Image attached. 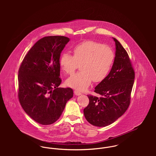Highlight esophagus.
Listing matches in <instances>:
<instances>
[{
  "label": "esophagus",
  "mask_w": 156,
  "mask_h": 156,
  "mask_svg": "<svg viewBox=\"0 0 156 156\" xmlns=\"http://www.w3.org/2000/svg\"><path fill=\"white\" fill-rule=\"evenodd\" d=\"M74 94H75L76 95H79L81 94V92H80V91H79L78 90H74Z\"/></svg>",
  "instance_id": "1"
}]
</instances>
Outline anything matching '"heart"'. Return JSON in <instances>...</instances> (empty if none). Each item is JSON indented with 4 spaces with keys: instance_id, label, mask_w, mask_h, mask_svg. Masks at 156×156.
<instances>
[{
    "instance_id": "obj_1",
    "label": "heart",
    "mask_w": 156,
    "mask_h": 156,
    "mask_svg": "<svg viewBox=\"0 0 156 156\" xmlns=\"http://www.w3.org/2000/svg\"><path fill=\"white\" fill-rule=\"evenodd\" d=\"M73 56L64 52L59 58L62 70L71 75L80 65V71L66 81L69 87L83 90L94 82L103 81L108 75L114 62L115 54L111 48L94 41H86L75 45Z\"/></svg>"
}]
</instances>
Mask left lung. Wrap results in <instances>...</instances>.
I'll list each match as a JSON object with an SVG mask.
<instances>
[{
    "label": "left lung",
    "mask_w": 156,
    "mask_h": 156,
    "mask_svg": "<svg viewBox=\"0 0 156 156\" xmlns=\"http://www.w3.org/2000/svg\"><path fill=\"white\" fill-rule=\"evenodd\" d=\"M114 62L107 77L95 88L100 98L88 95L89 103L83 109L86 119L97 127H105L115 122L128 109L133 86L134 71L129 56L115 38Z\"/></svg>",
    "instance_id": "left-lung-1"
}]
</instances>
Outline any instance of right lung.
Returning <instances> with one entry per match:
<instances>
[{
    "label": "right lung",
    "instance_id": "1",
    "mask_svg": "<svg viewBox=\"0 0 156 156\" xmlns=\"http://www.w3.org/2000/svg\"><path fill=\"white\" fill-rule=\"evenodd\" d=\"M69 39L48 36L38 40L24 56L19 69L18 97L24 112L42 125L56 122L67 101L70 88H61L59 58Z\"/></svg>",
    "mask_w": 156,
    "mask_h": 156
}]
</instances>
